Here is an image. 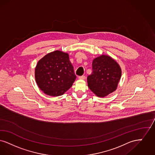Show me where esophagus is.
Returning <instances> with one entry per match:
<instances>
[{
	"label": "esophagus",
	"mask_w": 155,
	"mask_h": 155,
	"mask_svg": "<svg viewBox=\"0 0 155 155\" xmlns=\"http://www.w3.org/2000/svg\"><path fill=\"white\" fill-rule=\"evenodd\" d=\"M79 79H81V80H84L85 79V76H81L79 77Z\"/></svg>",
	"instance_id": "obj_1"
}]
</instances>
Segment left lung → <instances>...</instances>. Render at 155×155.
Wrapping results in <instances>:
<instances>
[{"label":"left lung","mask_w":155,"mask_h":155,"mask_svg":"<svg viewBox=\"0 0 155 155\" xmlns=\"http://www.w3.org/2000/svg\"><path fill=\"white\" fill-rule=\"evenodd\" d=\"M88 86L98 97H104L116 90L121 75L119 64L108 55H102L93 61Z\"/></svg>","instance_id":"8db88e82"}]
</instances>
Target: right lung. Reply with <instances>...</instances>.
I'll list each match as a JSON object with an SVG mask.
<instances>
[{
  "instance_id": "1",
  "label": "right lung",
  "mask_w": 155,
  "mask_h": 155,
  "mask_svg": "<svg viewBox=\"0 0 155 155\" xmlns=\"http://www.w3.org/2000/svg\"><path fill=\"white\" fill-rule=\"evenodd\" d=\"M68 54L55 51L39 61L35 68V80L45 94L59 96L72 86L76 79Z\"/></svg>"
}]
</instances>
